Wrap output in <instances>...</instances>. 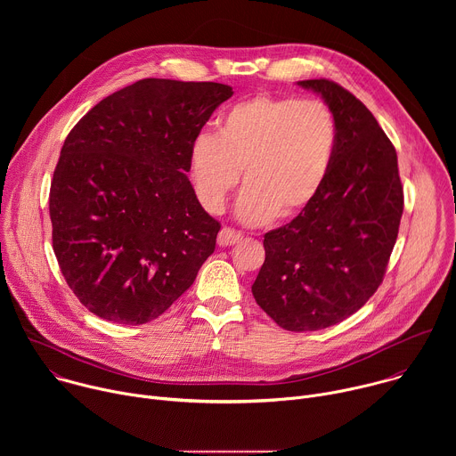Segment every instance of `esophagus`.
Wrapping results in <instances>:
<instances>
[{"instance_id":"34e87169","label":"esophagus","mask_w":456,"mask_h":456,"mask_svg":"<svg viewBox=\"0 0 456 456\" xmlns=\"http://www.w3.org/2000/svg\"><path fill=\"white\" fill-rule=\"evenodd\" d=\"M241 234L231 227H224L218 234V245L220 247H231V245H236L241 241Z\"/></svg>"}]
</instances>
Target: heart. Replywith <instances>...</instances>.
I'll return each instance as SVG.
<instances>
[{"label": "heart", "mask_w": 456, "mask_h": 456, "mask_svg": "<svg viewBox=\"0 0 456 456\" xmlns=\"http://www.w3.org/2000/svg\"><path fill=\"white\" fill-rule=\"evenodd\" d=\"M338 141L336 115L324 102L256 95L218 115L216 135L192 141L187 171L199 202L218 215L243 169L236 213L262 225L308 209L330 175Z\"/></svg>", "instance_id": "1"}]
</instances>
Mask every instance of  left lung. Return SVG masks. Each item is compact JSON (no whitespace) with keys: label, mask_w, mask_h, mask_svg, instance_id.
<instances>
[{"label":"left lung","mask_w":456,"mask_h":456,"mask_svg":"<svg viewBox=\"0 0 456 456\" xmlns=\"http://www.w3.org/2000/svg\"><path fill=\"white\" fill-rule=\"evenodd\" d=\"M338 120V150L317 199L265 234L256 303L281 329L312 332L355 314L382 283L404 209L397 151L371 111L329 79L299 81Z\"/></svg>","instance_id":"obj_1"}]
</instances>
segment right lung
<instances>
[{"instance_id":"right-lung-1","label":"right lung","mask_w":456,"mask_h":456,"mask_svg":"<svg viewBox=\"0 0 456 456\" xmlns=\"http://www.w3.org/2000/svg\"><path fill=\"white\" fill-rule=\"evenodd\" d=\"M231 95L220 83L142 79L69 134L50 185L52 245L92 314L120 324L157 319L215 252L220 224L194 194L187 160Z\"/></svg>"}]
</instances>
